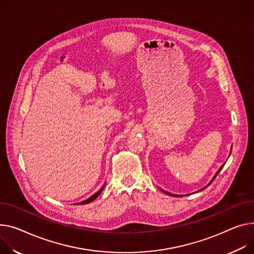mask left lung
Masks as SVG:
<instances>
[{"label":"left lung","instance_id":"obj_1","mask_svg":"<svg viewBox=\"0 0 254 254\" xmlns=\"http://www.w3.org/2000/svg\"><path fill=\"white\" fill-rule=\"evenodd\" d=\"M231 150H232V149H231ZM224 165H225V163H224V164H223V165H222V166H221V167H219V168H218V171H217V172H216V173H215V175H214V177H213V178H212V180H211V181H210V182H209V183H208V184H207V186H209V185H210V184H211V183H212V181H213V180H214V179H215V177H216V176H217V175H218V173H219V172H221V171H222V168H223V167H224ZM207 186H205V187H204V188H202V189H201V190H203V189H205V188H206V187H207ZM162 191H163V190H162ZM199 191H200V190H199ZM163 192H164V193H165V194H167V195H170V196H179V195H175V194H172V193H168V192H166V191H163ZM180 196H185V195H180Z\"/></svg>","mask_w":254,"mask_h":254}]
</instances>
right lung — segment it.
Returning <instances> with one entry per match:
<instances>
[{"instance_id": "add662e5", "label": "right lung", "mask_w": 254, "mask_h": 254, "mask_svg": "<svg viewBox=\"0 0 254 254\" xmlns=\"http://www.w3.org/2000/svg\"><path fill=\"white\" fill-rule=\"evenodd\" d=\"M104 187H105V184L103 185V187L101 188L98 192H96L94 195H92L91 197H89L88 199H86V200H83V201H81V202H79V203H77V204H88V203H91V202H93L100 194H101V192L103 191V189H104Z\"/></svg>"}]
</instances>
